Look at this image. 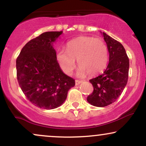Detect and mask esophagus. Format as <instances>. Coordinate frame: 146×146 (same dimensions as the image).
Here are the masks:
<instances>
[{
	"instance_id": "obj_1",
	"label": "esophagus",
	"mask_w": 146,
	"mask_h": 146,
	"mask_svg": "<svg viewBox=\"0 0 146 146\" xmlns=\"http://www.w3.org/2000/svg\"><path fill=\"white\" fill-rule=\"evenodd\" d=\"M82 82V80H75V84H76V85H79L80 83Z\"/></svg>"
}]
</instances>
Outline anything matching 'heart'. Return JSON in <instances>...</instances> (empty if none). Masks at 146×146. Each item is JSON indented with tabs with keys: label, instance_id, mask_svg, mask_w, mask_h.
Segmentation results:
<instances>
[{
	"label": "heart",
	"instance_id": "b5f03b06",
	"mask_svg": "<svg viewBox=\"0 0 146 146\" xmlns=\"http://www.w3.org/2000/svg\"><path fill=\"white\" fill-rule=\"evenodd\" d=\"M56 59L60 68L66 74L70 75L75 66V60L80 66L79 75L86 73L94 75L103 71L108 60V52L105 42L93 37L81 36L68 42L66 51L59 48Z\"/></svg>",
	"mask_w": 146,
	"mask_h": 146
}]
</instances>
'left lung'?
Here are the masks:
<instances>
[{
	"label": "left lung",
	"mask_w": 146,
	"mask_h": 146,
	"mask_svg": "<svg viewBox=\"0 0 146 146\" xmlns=\"http://www.w3.org/2000/svg\"><path fill=\"white\" fill-rule=\"evenodd\" d=\"M109 53V62L105 71L89 82L93 91L87 97L90 104L98 107L108 106L117 100L126 86L128 78L129 58L119 42L103 32Z\"/></svg>",
	"instance_id": "obj_1"
}]
</instances>
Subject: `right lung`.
Returning a JSON list of instances; mask_svg holds the SVG:
<instances>
[{"instance_id":"add662e5","label":"right lung","mask_w":146,"mask_h":146,"mask_svg":"<svg viewBox=\"0 0 146 146\" xmlns=\"http://www.w3.org/2000/svg\"><path fill=\"white\" fill-rule=\"evenodd\" d=\"M62 31H48L28 42L16 59L19 86L36 106L54 109L66 100L75 80L62 71L52 43Z\"/></svg>"}]
</instances>
